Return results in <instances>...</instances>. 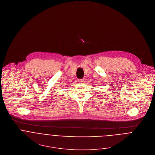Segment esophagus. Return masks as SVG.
Masks as SVG:
<instances>
[{
  "instance_id": "1",
  "label": "esophagus",
  "mask_w": 155,
  "mask_h": 155,
  "mask_svg": "<svg viewBox=\"0 0 155 155\" xmlns=\"http://www.w3.org/2000/svg\"><path fill=\"white\" fill-rule=\"evenodd\" d=\"M84 78H82V79H79V80H78V81L80 82V83H84Z\"/></svg>"
}]
</instances>
